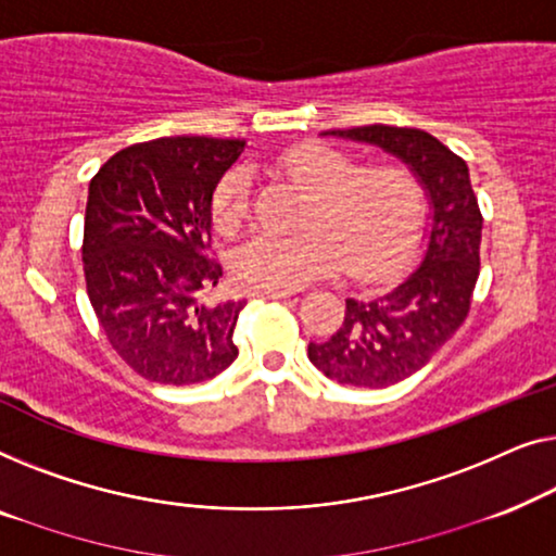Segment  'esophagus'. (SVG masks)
Masks as SVG:
<instances>
[{
	"label": "esophagus",
	"instance_id": "obj_1",
	"mask_svg": "<svg viewBox=\"0 0 556 556\" xmlns=\"http://www.w3.org/2000/svg\"><path fill=\"white\" fill-rule=\"evenodd\" d=\"M254 296H262V300H289L294 292L292 289H254Z\"/></svg>",
	"mask_w": 556,
	"mask_h": 556
}]
</instances>
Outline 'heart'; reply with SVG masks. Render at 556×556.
Listing matches in <instances>:
<instances>
[{
  "label": "heart",
  "instance_id": "b5f03b06",
  "mask_svg": "<svg viewBox=\"0 0 556 556\" xmlns=\"http://www.w3.org/2000/svg\"><path fill=\"white\" fill-rule=\"evenodd\" d=\"M277 168L309 191L292 237L260 233L231 256V271L252 289H300L345 264L357 281L390 275L410 252L420 226V197L397 166H359L338 148L302 140L277 155ZM252 214V176L231 168L211 193V224L231 239Z\"/></svg>",
  "mask_w": 556,
  "mask_h": 556
}]
</instances>
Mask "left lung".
<instances>
[{
	"mask_svg": "<svg viewBox=\"0 0 556 556\" xmlns=\"http://www.w3.org/2000/svg\"><path fill=\"white\" fill-rule=\"evenodd\" d=\"M330 132L397 155L431 197V229L418 267L386 294L348 300L340 330L307 348L309 363L330 380L388 388L418 372L468 317L483 216L466 161L431 132L380 123Z\"/></svg>",
	"mask_w": 556,
	"mask_h": 556,
	"instance_id": "1",
	"label": "left lung"
}]
</instances>
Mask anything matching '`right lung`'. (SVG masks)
I'll use <instances>...</instances> for the list:
<instances>
[{
	"mask_svg": "<svg viewBox=\"0 0 556 556\" xmlns=\"http://www.w3.org/2000/svg\"><path fill=\"white\" fill-rule=\"evenodd\" d=\"M244 140L178 136L123 148L92 176L83 271L108 342L140 378L193 386L239 350L244 300L216 302L211 193Z\"/></svg>",
	"mask_w": 556,
	"mask_h": 556,
	"instance_id": "add662e5",
	"label": "right lung"
}]
</instances>
